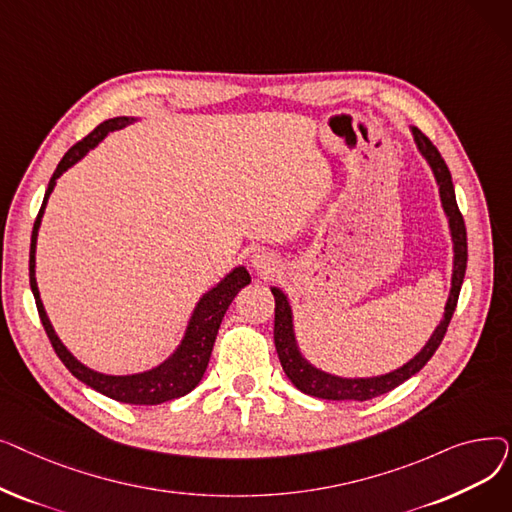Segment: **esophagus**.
<instances>
[{"label":"esophagus","instance_id":"34e87169","mask_svg":"<svg viewBox=\"0 0 512 512\" xmlns=\"http://www.w3.org/2000/svg\"><path fill=\"white\" fill-rule=\"evenodd\" d=\"M253 267H255L257 274H261V276H265V278H270V276L276 272L278 261H276L272 255H267V253H257V255L253 257Z\"/></svg>","mask_w":512,"mask_h":512}]
</instances>
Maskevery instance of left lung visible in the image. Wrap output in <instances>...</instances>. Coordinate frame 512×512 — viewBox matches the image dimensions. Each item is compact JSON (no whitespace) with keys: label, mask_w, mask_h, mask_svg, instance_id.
Here are the masks:
<instances>
[{"label":"left lung","mask_w":512,"mask_h":512,"mask_svg":"<svg viewBox=\"0 0 512 512\" xmlns=\"http://www.w3.org/2000/svg\"><path fill=\"white\" fill-rule=\"evenodd\" d=\"M415 141L423 157L427 159V164L432 166L434 176L440 186V199L442 207L448 215L450 222V232H452V242H454V272H452V288H450V297L446 303L444 319L440 321V326L436 332L429 338V342L423 346V351L411 359L407 365H402L400 369L380 375V378H369V380H342L336 378V375L324 373L315 367H311L299 353L297 342H294V332H292V315L288 301L284 297V292L278 288H272V294L276 299V317H274V342H276V351L282 363L284 373L288 375V380L297 386L301 392L317 398H326V400H371L375 396H382L402 382H407L411 375L423 369V365L434 357L438 351V346L442 344L450 319L454 315L456 303H459V294L467 270V228L463 213L456 205L454 197V186L450 178V170L446 166V161L442 159L440 151L436 145L429 141L425 134L419 128H413Z\"/></svg>","instance_id":"8db88e82"}]
</instances>
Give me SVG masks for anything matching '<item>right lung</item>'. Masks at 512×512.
Masks as SVG:
<instances>
[{
  "label": "right lung",
  "instance_id": "obj_1",
  "mask_svg": "<svg viewBox=\"0 0 512 512\" xmlns=\"http://www.w3.org/2000/svg\"><path fill=\"white\" fill-rule=\"evenodd\" d=\"M128 122H130V118H112V120L101 122L93 132L87 134L85 139H80L78 143H74L66 151V155L62 157L56 172H53V176L49 180L43 205L37 213V220H35V226H33L29 278H31V290H33V297H35V303H37V311H39V317H41V324L45 328V334H47V338L53 346V351H56L60 361L68 367V371L74 375L76 380L91 386L93 390L101 392L107 398H114L118 402H126V405H159V402L174 400V398H180V396L188 394L201 382L203 373L207 369V363H209V357H211V348H213L215 336H218L220 324L224 319V313L228 311V307L234 301L238 290L245 288L251 282V276H249L245 267H236L232 274H228L218 286L209 290L205 297L199 301V305H197V309L191 317V324H188L186 336H184L182 344L178 346V351L166 363H161L159 367H155L151 371H145V373H137V375H103V373H97V371L85 367L83 363H78L68 353V348L60 342L56 332H53L49 319L45 315V309H43V303H41V297H39L37 280H35L37 232H39L45 203H47V199L53 191V186H56V180L70 166H74L76 161L83 157L91 147H95L107 132L118 130V128L126 126Z\"/></svg>",
  "mask_w": 512,
  "mask_h": 512
}]
</instances>
